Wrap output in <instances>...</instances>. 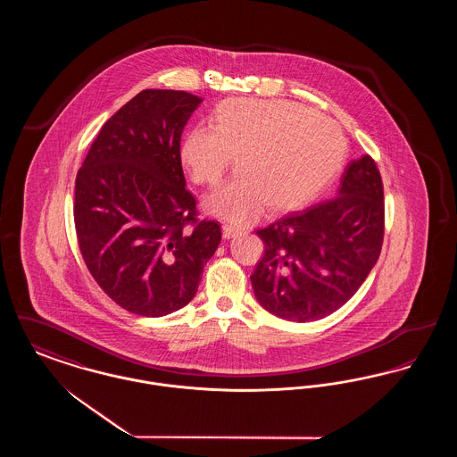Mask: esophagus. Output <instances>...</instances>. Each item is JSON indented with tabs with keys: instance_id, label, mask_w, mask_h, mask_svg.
I'll return each mask as SVG.
<instances>
[{
	"instance_id": "34e87169",
	"label": "esophagus",
	"mask_w": 457,
	"mask_h": 457,
	"mask_svg": "<svg viewBox=\"0 0 457 457\" xmlns=\"http://www.w3.org/2000/svg\"><path fill=\"white\" fill-rule=\"evenodd\" d=\"M238 233V228H235V226H231V224H222V237H224V238H235Z\"/></svg>"
}]
</instances>
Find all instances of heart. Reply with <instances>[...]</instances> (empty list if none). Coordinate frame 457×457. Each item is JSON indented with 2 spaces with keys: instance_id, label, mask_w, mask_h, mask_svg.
Masks as SVG:
<instances>
[{
  "instance_id": "1",
  "label": "heart",
  "mask_w": 457,
  "mask_h": 457,
  "mask_svg": "<svg viewBox=\"0 0 457 457\" xmlns=\"http://www.w3.org/2000/svg\"><path fill=\"white\" fill-rule=\"evenodd\" d=\"M209 123L211 130L183 137L179 161L196 185H214L235 155L238 173L204 198V209L238 226L265 205L270 212L304 207L341 173L348 154L336 123L287 101L226 99Z\"/></svg>"
}]
</instances>
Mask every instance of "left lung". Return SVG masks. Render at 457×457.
I'll use <instances>...</instances> for the list:
<instances>
[{
	"mask_svg": "<svg viewBox=\"0 0 457 457\" xmlns=\"http://www.w3.org/2000/svg\"><path fill=\"white\" fill-rule=\"evenodd\" d=\"M257 302L289 322L320 320L369 278L384 239V187L370 155L351 161L337 195L259 229Z\"/></svg>",
	"mask_w": 457,
	"mask_h": 457,
	"instance_id": "1",
	"label": "left lung"
}]
</instances>
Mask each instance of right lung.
Masks as SVG:
<instances>
[{
  "mask_svg": "<svg viewBox=\"0 0 457 457\" xmlns=\"http://www.w3.org/2000/svg\"><path fill=\"white\" fill-rule=\"evenodd\" d=\"M200 103L185 90L138 92L104 123L75 179L73 218L88 272L137 315L162 317L190 303L220 243L219 222L196 220L179 161L181 131Z\"/></svg>",
  "mask_w": 457,
  "mask_h": 457,
  "instance_id": "1",
  "label": "right lung"
}]
</instances>
